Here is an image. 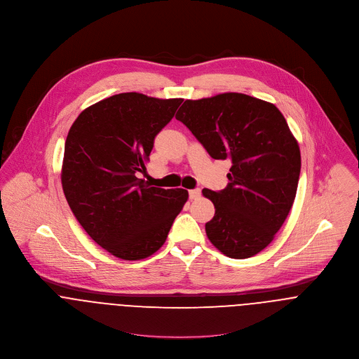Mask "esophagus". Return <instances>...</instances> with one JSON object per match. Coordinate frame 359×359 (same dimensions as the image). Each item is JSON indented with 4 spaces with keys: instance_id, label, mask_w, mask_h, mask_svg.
I'll return each instance as SVG.
<instances>
[{
    "instance_id": "1",
    "label": "esophagus",
    "mask_w": 359,
    "mask_h": 359,
    "mask_svg": "<svg viewBox=\"0 0 359 359\" xmlns=\"http://www.w3.org/2000/svg\"><path fill=\"white\" fill-rule=\"evenodd\" d=\"M201 189H191L189 191V198L192 199V201H195V199H198L199 196H201Z\"/></svg>"
}]
</instances>
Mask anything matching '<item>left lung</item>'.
I'll return each instance as SVG.
<instances>
[{
    "mask_svg": "<svg viewBox=\"0 0 359 359\" xmlns=\"http://www.w3.org/2000/svg\"><path fill=\"white\" fill-rule=\"evenodd\" d=\"M212 158H231L228 185L203 189L215 207L205 224L225 256L249 258L283 225L297 192L302 156L289 126L272 103L226 93L185 101L175 114Z\"/></svg>",
    "mask_w": 359,
    "mask_h": 359,
    "instance_id": "obj_1",
    "label": "left lung"
}]
</instances>
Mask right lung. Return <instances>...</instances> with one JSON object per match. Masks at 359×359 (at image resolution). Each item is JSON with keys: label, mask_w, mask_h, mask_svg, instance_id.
I'll return each mask as SVG.
<instances>
[{"label": "right lung", "mask_w": 359, "mask_h": 359, "mask_svg": "<svg viewBox=\"0 0 359 359\" xmlns=\"http://www.w3.org/2000/svg\"><path fill=\"white\" fill-rule=\"evenodd\" d=\"M181 103L117 94L83 110L70 127L62 188L84 231L113 256L130 261L154 255L188 201L185 189L137 178L147 170L156 135Z\"/></svg>", "instance_id": "1"}]
</instances>
